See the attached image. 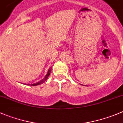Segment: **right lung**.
I'll return each instance as SVG.
<instances>
[{"mask_svg":"<svg viewBox=\"0 0 123 123\" xmlns=\"http://www.w3.org/2000/svg\"><path fill=\"white\" fill-rule=\"evenodd\" d=\"M51 68H49L48 69V73L46 74V75H45V77H44V78H43V79H42V80H41L40 81H38V82L36 83H34V84H25V85H30V86H37V85H41V84H42V83H44L45 81H46V80H47L48 78V77H49V76L50 73H51Z\"/></svg>","mask_w":123,"mask_h":123,"instance_id":"add662e5","label":"right lung"}]
</instances>
